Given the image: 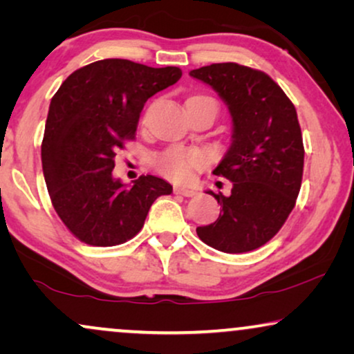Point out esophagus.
<instances>
[{"label": "esophagus", "mask_w": 354, "mask_h": 354, "mask_svg": "<svg viewBox=\"0 0 354 354\" xmlns=\"http://www.w3.org/2000/svg\"><path fill=\"white\" fill-rule=\"evenodd\" d=\"M174 193L180 196H195L196 192L192 190V188H185V187H176L174 188Z\"/></svg>", "instance_id": "obj_1"}]
</instances>
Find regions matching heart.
<instances>
[{
	"instance_id": "heart-1",
	"label": "heart",
	"mask_w": 354,
	"mask_h": 354,
	"mask_svg": "<svg viewBox=\"0 0 354 354\" xmlns=\"http://www.w3.org/2000/svg\"><path fill=\"white\" fill-rule=\"evenodd\" d=\"M193 98H207V96H193ZM212 101V100H211ZM154 167L158 169L162 176L172 180H187L192 174L206 166V156L198 149H187L180 147L169 148L166 151L158 153L153 158Z\"/></svg>"
}]
</instances>
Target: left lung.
Wrapping results in <instances>:
<instances>
[{"instance_id":"8db88e82","label":"left lung","mask_w":354,"mask_h":354,"mask_svg":"<svg viewBox=\"0 0 354 354\" xmlns=\"http://www.w3.org/2000/svg\"><path fill=\"white\" fill-rule=\"evenodd\" d=\"M229 106L234 133L212 174L232 182V193H212L221 214L196 234L224 253H246L268 243L287 221L303 178L304 147L297 109L263 71L221 62L190 72Z\"/></svg>"}]
</instances>
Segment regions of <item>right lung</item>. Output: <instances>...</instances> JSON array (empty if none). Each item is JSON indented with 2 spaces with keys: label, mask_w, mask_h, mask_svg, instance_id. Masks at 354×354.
<instances>
[{
  "label": "right lung",
  "mask_w": 354,
  "mask_h": 354,
  "mask_svg": "<svg viewBox=\"0 0 354 354\" xmlns=\"http://www.w3.org/2000/svg\"><path fill=\"white\" fill-rule=\"evenodd\" d=\"M182 77L178 67L103 59L80 67L51 98L41 164L53 207L75 239L91 246L125 243L142 230L158 196L172 185L140 176L113 178L114 158L135 138L145 103Z\"/></svg>",
  "instance_id": "obj_1"
}]
</instances>
